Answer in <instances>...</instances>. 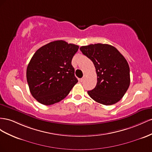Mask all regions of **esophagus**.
<instances>
[{
	"label": "esophagus",
	"instance_id": "esophagus-1",
	"mask_svg": "<svg viewBox=\"0 0 152 152\" xmlns=\"http://www.w3.org/2000/svg\"><path fill=\"white\" fill-rule=\"evenodd\" d=\"M80 80L81 82H82V81H83L84 80V77H82V78H81Z\"/></svg>",
	"mask_w": 152,
	"mask_h": 152
}]
</instances>
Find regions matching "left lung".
<instances>
[{
	"instance_id": "8db88e82",
	"label": "left lung",
	"mask_w": 152,
	"mask_h": 152,
	"mask_svg": "<svg viewBox=\"0 0 152 152\" xmlns=\"http://www.w3.org/2000/svg\"><path fill=\"white\" fill-rule=\"evenodd\" d=\"M83 55L92 60L96 69L97 82L88 91L90 97L104 105L118 102L130 85V69L126 59L116 48L97 43L81 46Z\"/></svg>"
}]
</instances>
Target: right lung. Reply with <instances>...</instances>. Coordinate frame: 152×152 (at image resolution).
<instances>
[{"mask_svg":"<svg viewBox=\"0 0 152 152\" xmlns=\"http://www.w3.org/2000/svg\"><path fill=\"white\" fill-rule=\"evenodd\" d=\"M79 46L62 40L38 49L28 64L27 81L30 92L44 105L62 101L78 81L71 64Z\"/></svg>","mask_w":152,"mask_h":152,"instance_id":"right-lung-1","label":"right lung"}]
</instances>
